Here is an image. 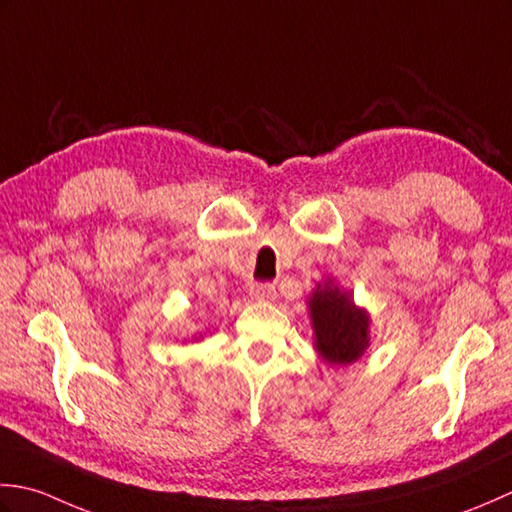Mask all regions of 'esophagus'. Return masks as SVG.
I'll use <instances>...</instances> for the list:
<instances>
[{
	"label": "esophagus",
	"mask_w": 512,
	"mask_h": 512,
	"mask_svg": "<svg viewBox=\"0 0 512 512\" xmlns=\"http://www.w3.org/2000/svg\"><path fill=\"white\" fill-rule=\"evenodd\" d=\"M249 296H252L258 302H269V300L276 298V289H274V285H269V283H256V285L249 287Z\"/></svg>",
	"instance_id": "obj_1"
}]
</instances>
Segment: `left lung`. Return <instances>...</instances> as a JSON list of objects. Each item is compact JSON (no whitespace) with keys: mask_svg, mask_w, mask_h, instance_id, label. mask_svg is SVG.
Instances as JSON below:
<instances>
[{"mask_svg":"<svg viewBox=\"0 0 512 512\" xmlns=\"http://www.w3.org/2000/svg\"><path fill=\"white\" fill-rule=\"evenodd\" d=\"M314 349L329 367H349L371 347V314L356 305L351 291L327 278L307 298Z\"/></svg>","mask_w":512,"mask_h":512,"instance_id":"left-lung-1","label":"left lung"}]
</instances>
